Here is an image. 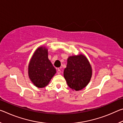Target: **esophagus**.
Returning <instances> with one entry per match:
<instances>
[{
	"label": "esophagus",
	"mask_w": 123,
	"mask_h": 123,
	"mask_svg": "<svg viewBox=\"0 0 123 123\" xmlns=\"http://www.w3.org/2000/svg\"><path fill=\"white\" fill-rule=\"evenodd\" d=\"M57 74H61V70H60V69H58L57 70Z\"/></svg>",
	"instance_id": "esophagus-1"
}]
</instances>
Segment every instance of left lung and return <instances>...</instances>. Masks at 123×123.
Listing matches in <instances>:
<instances>
[{
  "label": "left lung",
  "mask_w": 123,
  "mask_h": 123,
  "mask_svg": "<svg viewBox=\"0 0 123 123\" xmlns=\"http://www.w3.org/2000/svg\"><path fill=\"white\" fill-rule=\"evenodd\" d=\"M92 75V69L86 56L79 54L68 57L63 76L72 90L78 91L84 88L89 84Z\"/></svg>",
  "instance_id": "left-lung-1"
}]
</instances>
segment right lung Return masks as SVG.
Listing matches in <instances>:
<instances>
[{
    "instance_id": "obj_1",
    "label": "right lung",
    "mask_w": 123,
    "mask_h": 123,
    "mask_svg": "<svg viewBox=\"0 0 123 123\" xmlns=\"http://www.w3.org/2000/svg\"><path fill=\"white\" fill-rule=\"evenodd\" d=\"M56 73L48 59V49L44 46L35 51L28 65V75L33 84L38 88H43L49 84Z\"/></svg>"
}]
</instances>
